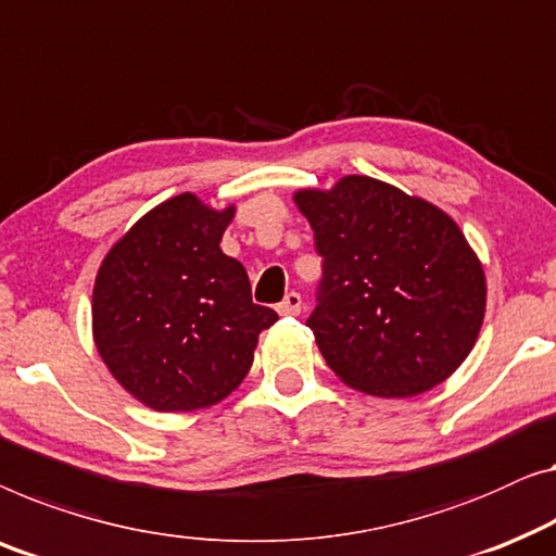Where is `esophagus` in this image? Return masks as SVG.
<instances>
[{
  "instance_id": "1",
  "label": "esophagus",
  "mask_w": 556,
  "mask_h": 556,
  "mask_svg": "<svg viewBox=\"0 0 556 556\" xmlns=\"http://www.w3.org/2000/svg\"><path fill=\"white\" fill-rule=\"evenodd\" d=\"M301 305H303L301 295L291 291V293H286L283 301L276 305V311L280 313V316H298V313H301Z\"/></svg>"
}]
</instances>
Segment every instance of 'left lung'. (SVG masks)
Returning <instances> with one entry per match:
<instances>
[{"label":"left lung","instance_id":"left-lung-1","mask_svg":"<svg viewBox=\"0 0 556 556\" xmlns=\"http://www.w3.org/2000/svg\"><path fill=\"white\" fill-rule=\"evenodd\" d=\"M324 258L305 320L326 364L351 389L408 399L446 381L477 343L484 268L458 225L429 200L345 175L298 190Z\"/></svg>","mask_w":556,"mask_h":556}]
</instances>
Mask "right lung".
Here are the masks:
<instances>
[{
	"label": "right lung",
	"mask_w": 556,
	"mask_h": 556,
	"mask_svg": "<svg viewBox=\"0 0 556 556\" xmlns=\"http://www.w3.org/2000/svg\"><path fill=\"white\" fill-rule=\"evenodd\" d=\"M236 205L175 195L110 248L94 278L92 336L127 393L155 412L218 404L253 366L278 313L255 305L243 263L220 251Z\"/></svg>",
	"instance_id": "obj_1"
}]
</instances>
